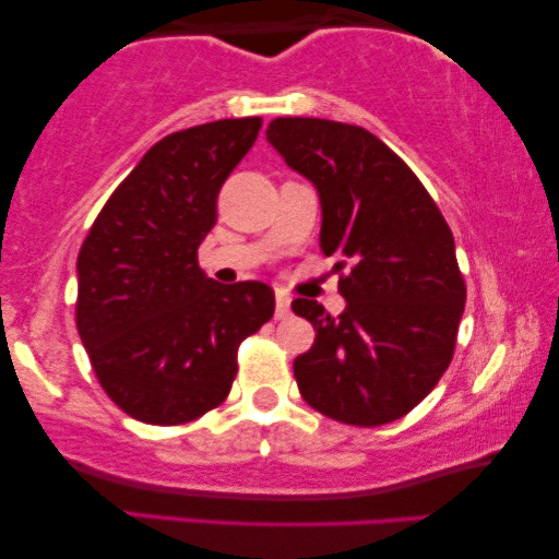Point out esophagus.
<instances>
[{"instance_id":"obj_1","label":"esophagus","mask_w":559,"mask_h":559,"mask_svg":"<svg viewBox=\"0 0 559 559\" xmlns=\"http://www.w3.org/2000/svg\"><path fill=\"white\" fill-rule=\"evenodd\" d=\"M289 295L285 293V289H277V293H274V312H277V318L282 320V318H287L289 316Z\"/></svg>"}]
</instances>
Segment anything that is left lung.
<instances>
[{"label": "left lung", "instance_id": "left-lung-1", "mask_svg": "<svg viewBox=\"0 0 559 559\" xmlns=\"http://www.w3.org/2000/svg\"><path fill=\"white\" fill-rule=\"evenodd\" d=\"M266 140L318 188L320 249L341 259L335 270L348 266L338 318L316 300L293 302L316 328L295 358L302 400L346 425L394 423L453 361L465 308L453 231L409 165L364 127L280 117Z\"/></svg>", "mask_w": 559, "mask_h": 559}]
</instances>
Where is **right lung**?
I'll return each mask as SVG.
<instances>
[{
	"label": "right lung",
	"mask_w": 559,
	"mask_h": 559,
	"mask_svg": "<svg viewBox=\"0 0 559 559\" xmlns=\"http://www.w3.org/2000/svg\"><path fill=\"white\" fill-rule=\"evenodd\" d=\"M259 129L262 117H243L167 134L81 243L75 325L98 384L140 423L186 425L216 409L241 341L274 316L270 285H218L198 264L221 186Z\"/></svg>",
	"instance_id": "1"
}]
</instances>
